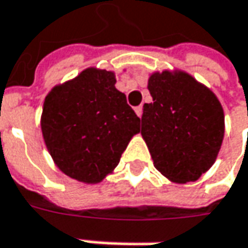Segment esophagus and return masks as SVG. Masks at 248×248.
I'll use <instances>...</instances> for the list:
<instances>
[{
  "label": "esophagus",
  "instance_id": "obj_1",
  "mask_svg": "<svg viewBox=\"0 0 248 248\" xmlns=\"http://www.w3.org/2000/svg\"><path fill=\"white\" fill-rule=\"evenodd\" d=\"M134 111H136V114H137V116H142V106H139V107L134 108Z\"/></svg>",
  "mask_w": 248,
  "mask_h": 248
}]
</instances>
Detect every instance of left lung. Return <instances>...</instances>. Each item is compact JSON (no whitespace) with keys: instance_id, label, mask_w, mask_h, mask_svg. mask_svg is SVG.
Segmentation results:
<instances>
[{"instance_id":"1","label":"left lung","mask_w":248,"mask_h":248,"mask_svg":"<svg viewBox=\"0 0 248 248\" xmlns=\"http://www.w3.org/2000/svg\"><path fill=\"white\" fill-rule=\"evenodd\" d=\"M152 103L144 104L141 134L154 166L174 183L196 181L213 166L224 139V111L216 94L189 74H152Z\"/></svg>"}]
</instances>
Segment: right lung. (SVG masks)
Here are the masks:
<instances>
[{
	"instance_id": "obj_1",
	"label": "right lung",
	"mask_w": 248,
	"mask_h": 248,
	"mask_svg": "<svg viewBox=\"0 0 248 248\" xmlns=\"http://www.w3.org/2000/svg\"><path fill=\"white\" fill-rule=\"evenodd\" d=\"M111 71L88 68L50 90L41 129L57 167L74 180L100 183L119 163L140 118Z\"/></svg>"
}]
</instances>
